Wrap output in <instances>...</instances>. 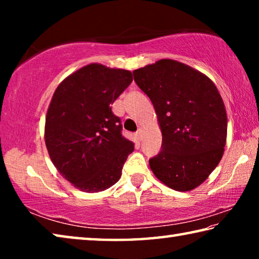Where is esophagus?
<instances>
[{
  "label": "esophagus",
  "mask_w": 259,
  "mask_h": 259,
  "mask_svg": "<svg viewBox=\"0 0 259 259\" xmlns=\"http://www.w3.org/2000/svg\"><path fill=\"white\" fill-rule=\"evenodd\" d=\"M136 137L138 138V140H142V129H138L137 133H136Z\"/></svg>",
  "instance_id": "34e87169"
}]
</instances>
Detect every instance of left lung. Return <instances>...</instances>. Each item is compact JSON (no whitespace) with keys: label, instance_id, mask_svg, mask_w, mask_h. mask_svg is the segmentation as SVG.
<instances>
[{"label":"left lung","instance_id":"obj_1","mask_svg":"<svg viewBox=\"0 0 259 259\" xmlns=\"http://www.w3.org/2000/svg\"><path fill=\"white\" fill-rule=\"evenodd\" d=\"M134 78L151 99L162 131L161 151L150 159L152 171L172 190H193L224 153L227 116L216 85L171 59L136 69Z\"/></svg>","mask_w":259,"mask_h":259}]
</instances>
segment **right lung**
Here are the masks:
<instances>
[{
	"label": "right lung",
	"instance_id": "right-lung-1",
	"mask_svg": "<svg viewBox=\"0 0 259 259\" xmlns=\"http://www.w3.org/2000/svg\"><path fill=\"white\" fill-rule=\"evenodd\" d=\"M131 82L129 71L91 64L65 78L52 96L46 145L57 170L78 190L96 193L114 185L135 150L111 107Z\"/></svg>",
	"mask_w": 259,
	"mask_h": 259
}]
</instances>
